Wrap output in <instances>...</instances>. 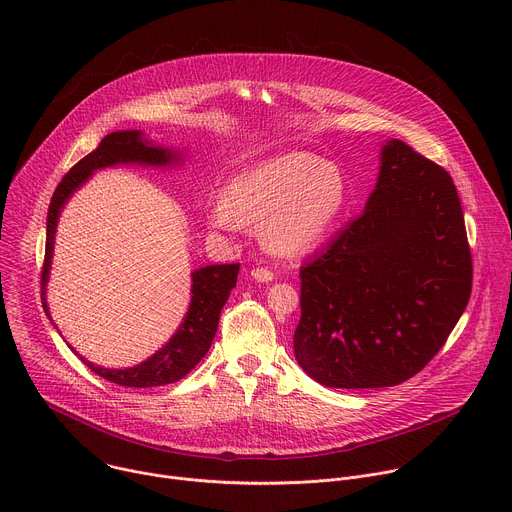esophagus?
I'll return each instance as SVG.
<instances>
[{
    "label": "esophagus",
    "instance_id": "1",
    "mask_svg": "<svg viewBox=\"0 0 512 512\" xmlns=\"http://www.w3.org/2000/svg\"><path fill=\"white\" fill-rule=\"evenodd\" d=\"M251 277L257 279V281L269 283V281H273V271L267 269V267H253V269H251Z\"/></svg>",
    "mask_w": 512,
    "mask_h": 512
}]
</instances>
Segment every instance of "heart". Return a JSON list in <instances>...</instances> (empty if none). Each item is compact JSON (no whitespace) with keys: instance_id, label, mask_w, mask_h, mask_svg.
<instances>
[{"instance_id":"b5f03b06","label":"heart","mask_w":512,"mask_h":512,"mask_svg":"<svg viewBox=\"0 0 512 512\" xmlns=\"http://www.w3.org/2000/svg\"><path fill=\"white\" fill-rule=\"evenodd\" d=\"M348 208L338 166L306 152L285 154L237 174L208 208L216 229L261 225L263 245L285 257L320 247Z\"/></svg>"}]
</instances>
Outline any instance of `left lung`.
<instances>
[{"label":"left lung","mask_w":512,"mask_h":512,"mask_svg":"<svg viewBox=\"0 0 512 512\" xmlns=\"http://www.w3.org/2000/svg\"><path fill=\"white\" fill-rule=\"evenodd\" d=\"M300 367L324 387H395L440 352L472 294L452 176L401 139L381 152L364 212L304 263Z\"/></svg>","instance_id":"obj_1"}]
</instances>
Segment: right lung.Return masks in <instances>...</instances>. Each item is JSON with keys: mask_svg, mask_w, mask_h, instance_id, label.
Instances as JSON below:
<instances>
[{"mask_svg": "<svg viewBox=\"0 0 512 512\" xmlns=\"http://www.w3.org/2000/svg\"><path fill=\"white\" fill-rule=\"evenodd\" d=\"M176 158L178 156L174 152L150 145L141 137V131H115L105 135L95 152L85 156L79 164H75L68 170V174H64L48 206L46 253H44V265H42V298L46 296V281H48V271L52 261L54 233L58 225L60 208L64 206L68 196L75 192L95 170L115 166V164L166 166V164H172ZM237 275H239V263L206 265L202 269H196L192 273L190 308L178 332L170 338V342L164 348H160L148 360L137 364V367L101 369L87 362L83 356L81 360L95 375L121 387L145 389V387L170 385L184 379L208 352L218 328L221 310L227 304L233 287L237 285ZM44 310L48 312L46 300H44Z\"/></svg>", "mask_w": 512, "mask_h": 512, "instance_id": "add662e5", "label": "right lung"}]
</instances>
